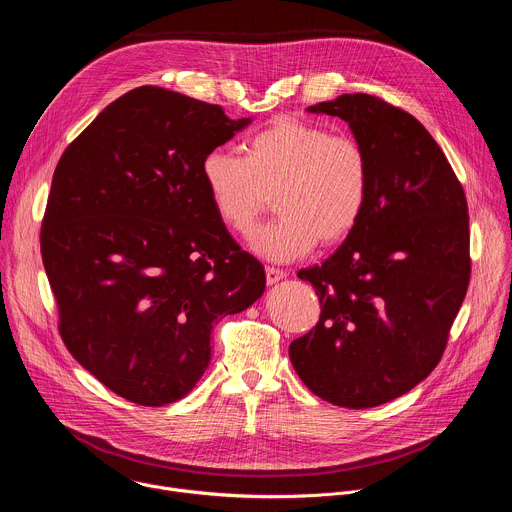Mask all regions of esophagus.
I'll return each mask as SVG.
<instances>
[{
	"label": "esophagus",
	"mask_w": 512,
	"mask_h": 512,
	"mask_svg": "<svg viewBox=\"0 0 512 512\" xmlns=\"http://www.w3.org/2000/svg\"><path fill=\"white\" fill-rule=\"evenodd\" d=\"M285 275H287V273H285L283 269H279V267H265V279H267L269 285L277 283V281L283 279Z\"/></svg>",
	"instance_id": "1"
}]
</instances>
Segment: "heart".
<instances>
[{"label":"heart","instance_id":"heart-1","mask_svg":"<svg viewBox=\"0 0 512 512\" xmlns=\"http://www.w3.org/2000/svg\"><path fill=\"white\" fill-rule=\"evenodd\" d=\"M202 178L218 218L247 235L269 208L279 212L251 237L271 261H291L320 243L334 247L358 227L371 198V160L346 133L277 117L245 141V156L216 148Z\"/></svg>","mask_w":512,"mask_h":512}]
</instances>
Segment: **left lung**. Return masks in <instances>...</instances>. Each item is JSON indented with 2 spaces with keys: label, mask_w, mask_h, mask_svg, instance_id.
I'll list each match as a JSON object with an SVG mask.
<instances>
[{
  "label": "left lung",
  "mask_w": 512,
  "mask_h": 512,
  "mask_svg": "<svg viewBox=\"0 0 512 512\" xmlns=\"http://www.w3.org/2000/svg\"><path fill=\"white\" fill-rule=\"evenodd\" d=\"M344 119L371 160L358 227L322 265L302 269L322 314L289 344L306 387L367 409L421 383L440 362L470 283L466 194L429 131L381 97L308 107Z\"/></svg>",
  "instance_id": "obj_1"
}]
</instances>
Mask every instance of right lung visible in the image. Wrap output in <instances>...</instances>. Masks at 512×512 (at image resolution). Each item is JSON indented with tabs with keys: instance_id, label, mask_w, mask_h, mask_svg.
<instances>
[{
	"instance_id": "1",
	"label": "right lung",
	"mask_w": 512,
	"mask_h": 512,
	"mask_svg": "<svg viewBox=\"0 0 512 512\" xmlns=\"http://www.w3.org/2000/svg\"><path fill=\"white\" fill-rule=\"evenodd\" d=\"M249 123L145 85L107 105L54 170L40 251L58 330L131 403L186 397L210 362L212 326L265 291L202 178L204 156Z\"/></svg>"
}]
</instances>
